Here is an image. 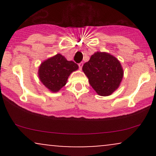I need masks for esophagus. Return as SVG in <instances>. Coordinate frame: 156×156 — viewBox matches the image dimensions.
Instances as JSON below:
<instances>
[{
	"label": "esophagus",
	"instance_id": "esophagus-1",
	"mask_svg": "<svg viewBox=\"0 0 156 156\" xmlns=\"http://www.w3.org/2000/svg\"><path fill=\"white\" fill-rule=\"evenodd\" d=\"M83 62H80V63L78 64V67H79L80 69H82V67H83Z\"/></svg>",
	"mask_w": 156,
	"mask_h": 156
}]
</instances>
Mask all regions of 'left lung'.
<instances>
[{
  "instance_id": "left-lung-1",
  "label": "left lung",
  "mask_w": 156,
  "mask_h": 156,
  "mask_svg": "<svg viewBox=\"0 0 156 156\" xmlns=\"http://www.w3.org/2000/svg\"><path fill=\"white\" fill-rule=\"evenodd\" d=\"M89 82L101 96L111 95L120 85L123 69L114 55L105 52H96L82 67Z\"/></svg>"
}]
</instances>
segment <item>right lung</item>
<instances>
[{"label": "right lung", "mask_w": 156, "mask_h": 156, "mask_svg": "<svg viewBox=\"0 0 156 156\" xmlns=\"http://www.w3.org/2000/svg\"><path fill=\"white\" fill-rule=\"evenodd\" d=\"M78 69V64L56 54L40 64L38 76L40 81L52 92H57L67 83L68 77Z\"/></svg>", "instance_id": "right-lung-1"}]
</instances>
